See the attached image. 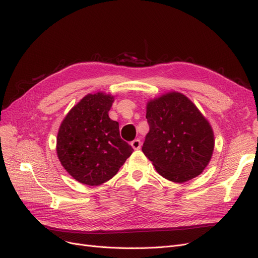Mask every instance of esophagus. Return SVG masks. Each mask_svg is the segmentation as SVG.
<instances>
[{"label": "esophagus", "instance_id": "obj_1", "mask_svg": "<svg viewBox=\"0 0 258 258\" xmlns=\"http://www.w3.org/2000/svg\"><path fill=\"white\" fill-rule=\"evenodd\" d=\"M131 146L134 147L135 150H139V148H141V141H140L139 139H136L131 142Z\"/></svg>", "mask_w": 258, "mask_h": 258}]
</instances>
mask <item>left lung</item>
I'll list each match as a JSON object with an SVG mask.
<instances>
[{
	"label": "left lung",
	"mask_w": 258,
	"mask_h": 258,
	"mask_svg": "<svg viewBox=\"0 0 258 258\" xmlns=\"http://www.w3.org/2000/svg\"><path fill=\"white\" fill-rule=\"evenodd\" d=\"M150 131L142 151L157 172L175 183L199 175L212 157L213 131L191 101L170 92L147 103Z\"/></svg>",
	"instance_id": "left-lung-1"
}]
</instances>
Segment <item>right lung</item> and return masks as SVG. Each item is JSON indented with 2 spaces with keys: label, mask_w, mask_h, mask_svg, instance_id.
<instances>
[{
  "label": "right lung",
  "mask_w": 258,
  "mask_h": 258,
  "mask_svg": "<svg viewBox=\"0 0 258 258\" xmlns=\"http://www.w3.org/2000/svg\"><path fill=\"white\" fill-rule=\"evenodd\" d=\"M113 101L102 92L86 96L61 123L58 157L80 183L97 186L108 181L134 152L120 138L118 122L108 117Z\"/></svg>",
  "instance_id": "1"
}]
</instances>
